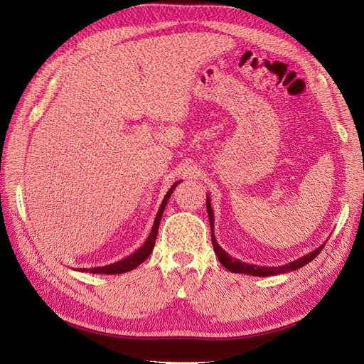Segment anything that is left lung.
I'll return each mask as SVG.
<instances>
[{"instance_id": "1", "label": "left lung", "mask_w": 364, "mask_h": 364, "mask_svg": "<svg viewBox=\"0 0 364 364\" xmlns=\"http://www.w3.org/2000/svg\"><path fill=\"white\" fill-rule=\"evenodd\" d=\"M205 207H207V215H209V221H210V228H212V244H213V250L220 259L221 265H224L228 272L232 273H241V274H250V276H257V277H265V276H276V274H284L288 272H294L297 268H302L304 265H306L308 262L313 261V259L321 252V248L325 247V244H321L318 248H316L314 252H309L308 255L302 256L296 259V261L285 264V265H280V267H261V265H253V264H247L240 261V259H235L230 255H228L224 248H221V245L216 242V237L213 235V210H212V204H210V198L209 195H207V200H205Z\"/></svg>"}]
</instances>
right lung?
<instances>
[{
  "mask_svg": "<svg viewBox=\"0 0 364 364\" xmlns=\"http://www.w3.org/2000/svg\"><path fill=\"white\" fill-rule=\"evenodd\" d=\"M178 183L180 181L173 183V186L169 189V192L164 195L163 203H161L160 209L157 212V216H155V220H154V225L151 228V233H149V236L146 237V241L143 242V245L140 248H137V250L134 252V253H131L129 256L123 257L122 261H117V262L109 264V265H103V267L80 268L79 272H82V273H92V274H122V273L131 272V269H134L136 267H139L141 262L146 261V259L149 257V255L154 250L155 237H157V233H159V225H160V221H161L164 207H166V204H168V200L171 198V195H172V192H173V189L176 188V186H178Z\"/></svg>",
  "mask_w": 364,
  "mask_h": 364,
  "instance_id": "1",
  "label": "right lung"
}]
</instances>
